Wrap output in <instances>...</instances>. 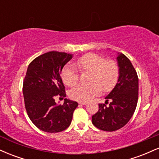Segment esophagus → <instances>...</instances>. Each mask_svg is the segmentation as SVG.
<instances>
[{
	"label": "esophagus",
	"mask_w": 159,
	"mask_h": 159,
	"mask_svg": "<svg viewBox=\"0 0 159 159\" xmlns=\"http://www.w3.org/2000/svg\"><path fill=\"white\" fill-rule=\"evenodd\" d=\"M78 103H79L80 105H87V102H79Z\"/></svg>",
	"instance_id": "esophagus-1"
}]
</instances>
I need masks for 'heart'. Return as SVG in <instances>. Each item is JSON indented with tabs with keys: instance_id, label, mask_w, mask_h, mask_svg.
Here are the masks:
<instances>
[{
	"instance_id": "b5f03b06",
	"label": "heart",
	"mask_w": 159,
	"mask_h": 159,
	"mask_svg": "<svg viewBox=\"0 0 159 159\" xmlns=\"http://www.w3.org/2000/svg\"><path fill=\"white\" fill-rule=\"evenodd\" d=\"M75 65L81 72L89 71L90 84H78L69 93L72 99L86 102L98 96L102 89L105 92L112 90L116 84L120 76V69L114 61H107L103 57L96 54H87L76 60ZM61 78L66 85L72 87L78 81V72L72 63L63 67Z\"/></svg>"
}]
</instances>
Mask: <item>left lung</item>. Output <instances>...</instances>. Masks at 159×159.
<instances>
[{"mask_svg":"<svg viewBox=\"0 0 159 159\" xmlns=\"http://www.w3.org/2000/svg\"><path fill=\"white\" fill-rule=\"evenodd\" d=\"M116 57L120 76L110 93L105 96V103L98 104V111L93 115L92 123L98 129L114 132L126 125L136 109L138 98V77L131 61L122 53Z\"/></svg>","mask_w":159,"mask_h":159,"instance_id":"8db88e82","label":"left lung"}]
</instances>
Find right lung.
Returning a JSON list of instances; mask_svg holds the SVG:
<instances>
[{"label": "right lung", "instance_id": "1", "mask_svg": "<svg viewBox=\"0 0 159 159\" xmlns=\"http://www.w3.org/2000/svg\"><path fill=\"white\" fill-rule=\"evenodd\" d=\"M73 55L49 52L33 61L27 67L23 82L25 108L32 123L40 130L54 133L70 125L77 102L65 98L63 105L54 101L56 96L66 97L61 74Z\"/></svg>", "mask_w": 159, "mask_h": 159}]
</instances>
